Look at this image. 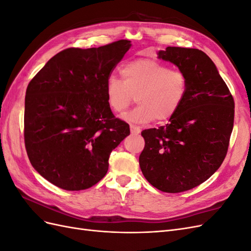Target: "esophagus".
I'll use <instances>...</instances> for the list:
<instances>
[{
    "label": "esophagus",
    "instance_id": "1",
    "mask_svg": "<svg viewBox=\"0 0 251 251\" xmlns=\"http://www.w3.org/2000/svg\"><path fill=\"white\" fill-rule=\"evenodd\" d=\"M130 128H131V133L134 134V135H138L141 132V128L137 126H135V125H131Z\"/></svg>",
    "mask_w": 251,
    "mask_h": 251
}]
</instances>
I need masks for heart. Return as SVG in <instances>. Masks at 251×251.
I'll use <instances>...</instances> for the list:
<instances>
[{"label": "heart", "mask_w": 251, "mask_h": 251, "mask_svg": "<svg viewBox=\"0 0 251 251\" xmlns=\"http://www.w3.org/2000/svg\"><path fill=\"white\" fill-rule=\"evenodd\" d=\"M124 80L114 75L105 82L109 107L121 113L136 96L139 103L123 117L131 123L146 124L156 119L163 123L177 113L183 102L188 87L186 74L151 58L132 60L121 68Z\"/></svg>", "instance_id": "heart-1"}]
</instances>
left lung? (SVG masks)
Instances as JSON below:
<instances>
[{"mask_svg":"<svg viewBox=\"0 0 251 251\" xmlns=\"http://www.w3.org/2000/svg\"><path fill=\"white\" fill-rule=\"evenodd\" d=\"M158 58L187 76L183 102L170 123L141 132L143 176L157 189L181 193L206 181L221 166L233 127L234 101L214 62L199 49L168 47Z\"/></svg>","mask_w":251,"mask_h":251,"instance_id":"8db88e82","label":"left lung"}]
</instances>
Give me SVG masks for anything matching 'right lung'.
Segmentation results:
<instances>
[{
	"instance_id": "add662e5",
	"label": "right lung",
	"mask_w": 251,
	"mask_h": 251,
	"mask_svg": "<svg viewBox=\"0 0 251 251\" xmlns=\"http://www.w3.org/2000/svg\"><path fill=\"white\" fill-rule=\"evenodd\" d=\"M120 40L60 51L29 82L24 138L34 170L66 191H81L108 172L111 151L130 126L113 115L105 82L131 48Z\"/></svg>"
}]
</instances>
